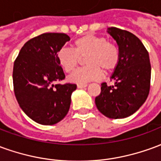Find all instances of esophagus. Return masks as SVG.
<instances>
[{
  "mask_svg": "<svg viewBox=\"0 0 161 161\" xmlns=\"http://www.w3.org/2000/svg\"><path fill=\"white\" fill-rule=\"evenodd\" d=\"M87 85L88 84H77V88H78V89H82V88L87 87Z\"/></svg>",
  "mask_w": 161,
  "mask_h": 161,
  "instance_id": "34e87169",
  "label": "esophagus"
}]
</instances>
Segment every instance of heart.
<instances>
[{"mask_svg":"<svg viewBox=\"0 0 161 161\" xmlns=\"http://www.w3.org/2000/svg\"><path fill=\"white\" fill-rule=\"evenodd\" d=\"M74 49L64 47L58 51L57 61L65 72L69 73L84 58L86 66L79 68L70 74L68 80L74 84H85L98 80L105 73L112 72L120 61V51L114 43L101 35L85 34L73 42Z\"/></svg>","mask_w":161,"mask_h":161,"instance_id":"heart-1","label":"heart"}]
</instances>
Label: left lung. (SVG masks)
I'll list each match as a JSON object with an SVG mask.
<instances>
[{"mask_svg": "<svg viewBox=\"0 0 161 161\" xmlns=\"http://www.w3.org/2000/svg\"><path fill=\"white\" fill-rule=\"evenodd\" d=\"M108 33L118 45L120 61L111 77L115 84L103 83L95 103L106 117L125 118L137 111L148 96L150 59L144 45L133 33L113 26Z\"/></svg>", "mask_w": 161, "mask_h": 161, "instance_id": "8db88e82", "label": "left lung"}]
</instances>
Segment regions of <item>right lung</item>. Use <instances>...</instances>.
Instances as JSON below:
<instances>
[{"label":"right lung","instance_id":"right-lung-1","mask_svg":"<svg viewBox=\"0 0 161 161\" xmlns=\"http://www.w3.org/2000/svg\"><path fill=\"white\" fill-rule=\"evenodd\" d=\"M70 40L65 33H46L22 46L13 69L14 91L28 117L42 125H53L69 111L73 84H54L65 78L57 53Z\"/></svg>","mask_w":161,"mask_h":161}]
</instances>
